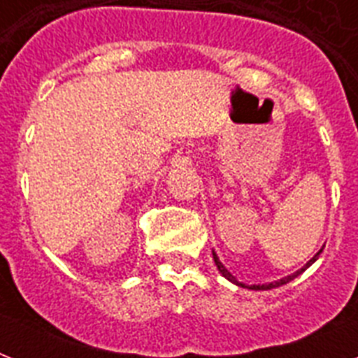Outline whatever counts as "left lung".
I'll return each mask as SVG.
<instances>
[{"label":"left lung","instance_id":"8db88e82","mask_svg":"<svg viewBox=\"0 0 358 358\" xmlns=\"http://www.w3.org/2000/svg\"><path fill=\"white\" fill-rule=\"evenodd\" d=\"M322 250H323V249L317 250L316 255L312 256L310 260L306 262L305 266L301 267L299 271L292 273V275H288V277L280 278V280H275V282H269V284H252V286H247V284H243V282H238V280H236L234 275H232V273H230L229 269H227V267L223 266V264H221V260H219V256L215 255V250H212V252H213V262H215V266H217V269H219V271H221V275H223L224 278H229L230 282H234V284H238V286H241V288H249V289H273V288H278V286H282V284H288L289 280H294V278L297 277V275H301V273L305 271L306 267H310L312 264H314V262L317 260V256L322 255Z\"/></svg>","mask_w":358,"mask_h":358}]
</instances>
